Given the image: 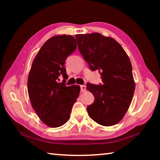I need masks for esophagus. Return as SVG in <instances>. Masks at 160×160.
I'll return each mask as SVG.
<instances>
[{
    "mask_svg": "<svg viewBox=\"0 0 160 160\" xmlns=\"http://www.w3.org/2000/svg\"><path fill=\"white\" fill-rule=\"evenodd\" d=\"M80 90L82 92H84L86 90V86L85 85H80Z\"/></svg>",
    "mask_w": 160,
    "mask_h": 160,
    "instance_id": "34e87169",
    "label": "esophagus"
}]
</instances>
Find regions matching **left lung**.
<instances>
[{
    "mask_svg": "<svg viewBox=\"0 0 160 160\" xmlns=\"http://www.w3.org/2000/svg\"><path fill=\"white\" fill-rule=\"evenodd\" d=\"M80 53L90 68L98 70L102 84L87 83L94 101L87 107L97 123L111 126L118 123L128 111L133 97L135 82L132 65L123 47L112 37L99 33L76 34Z\"/></svg>",
    "mask_w": 160,
    "mask_h": 160,
    "instance_id": "1",
    "label": "left lung"
}]
</instances>
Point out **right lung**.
I'll return each instance as SVG.
<instances>
[{"label":"right lung","instance_id":"1","mask_svg":"<svg viewBox=\"0 0 160 160\" xmlns=\"http://www.w3.org/2000/svg\"><path fill=\"white\" fill-rule=\"evenodd\" d=\"M76 48V40L71 35L52 37L43 44L32 64L28 80L32 107L42 122L51 128L69 120L79 96L80 86L67 87L66 80L58 82L61 75L67 79L65 61Z\"/></svg>","mask_w":160,"mask_h":160}]
</instances>
